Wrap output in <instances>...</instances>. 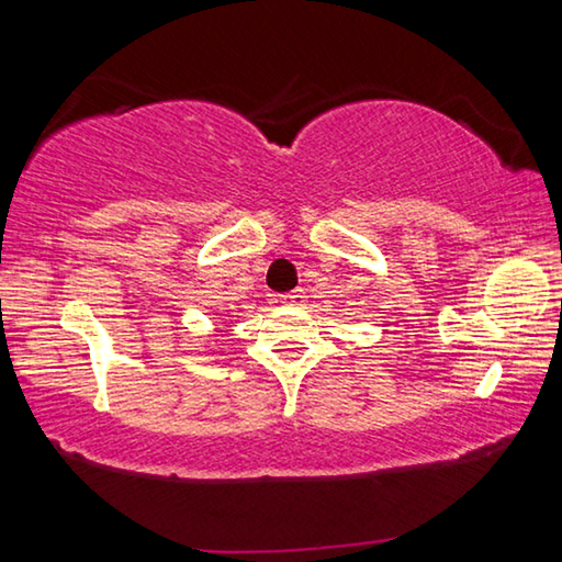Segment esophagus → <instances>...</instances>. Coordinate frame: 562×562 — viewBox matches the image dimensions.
Returning <instances> with one entry per match:
<instances>
[{
	"label": "esophagus",
	"instance_id": "34e87169",
	"mask_svg": "<svg viewBox=\"0 0 562 562\" xmlns=\"http://www.w3.org/2000/svg\"><path fill=\"white\" fill-rule=\"evenodd\" d=\"M280 302L282 304H300V302H304V290L284 292V294H280Z\"/></svg>",
	"mask_w": 562,
	"mask_h": 562
}]
</instances>
